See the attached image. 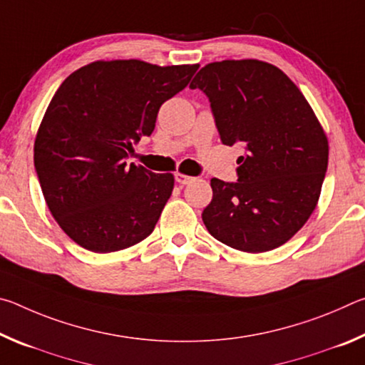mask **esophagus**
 Returning a JSON list of instances; mask_svg holds the SVG:
<instances>
[{
  "label": "esophagus",
  "instance_id": "obj_1",
  "mask_svg": "<svg viewBox=\"0 0 365 365\" xmlns=\"http://www.w3.org/2000/svg\"><path fill=\"white\" fill-rule=\"evenodd\" d=\"M175 180H177L178 183H180V185H187V183L193 182L195 178L187 175V174H182V172H177V174H175Z\"/></svg>",
  "mask_w": 365,
  "mask_h": 365
}]
</instances>
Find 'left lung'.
<instances>
[{
  "mask_svg": "<svg viewBox=\"0 0 365 365\" xmlns=\"http://www.w3.org/2000/svg\"><path fill=\"white\" fill-rule=\"evenodd\" d=\"M190 88L207 95L222 143L246 148L238 182L211 180L209 233L252 255L285 245L316 209L329 164L311 104L285 72L259 59L206 64Z\"/></svg>",
  "mask_w": 365,
  "mask_h": 365,
  "instance_id": "obj_1",
  "label": "left lung"
}]
</instances>
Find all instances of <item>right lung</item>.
<instances>
[{
    "label": "right lung",
    "mask_w": 365,
    "mask_h": 365,
    "mask_svg": "<svg viewBox=\"0 0 365 365\" xmlns=\"http://www.w3.org/2000/svg\"><path fill=\"white\" fill-rule=\"evenodd\" d=\"M197 67L95 61L72 72L51 98L34 163L49 212L82 248L120 251L154 230L175 178L128 165L125 158L133 141L153 133L159 108Z\"/></svg>",
    "instance_id": "add662e5"
}]
</instances>
